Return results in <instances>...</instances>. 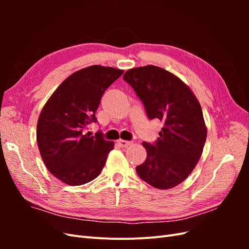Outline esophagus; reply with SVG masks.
<instances>
[{
	"instance_id": "obj_1",
	"label": "esophagus",
	"mask_w": 249,
	"mask_h": 249,
	"mask_svg": "<svg viewBox=\"0 0 249 249\" xmlns=\"http://www.w3.org/2000/svg\"><path fill=\"white\" fill-rule=\"evenodd\" d=\"M117 143L119 144L120 147H126L131 144V141H126V140H123V139H119L117 141Z\"/></svg>"
}]
</instances>
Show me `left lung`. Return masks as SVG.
I'll list each match as a JSON object with an SVG mask.
<instances>
[{
  "label": "left lung",
  "instance_id": "8db88e82",
  "mask_svg": "<svg viewBox=\"0 0 249 249\" xmlns=\"http://www.w3.org/2000/svg\"><path fill=\"white\" fill-rule=\"evenodd\" d=\"M124 80L144 105L147 117L163 123L160 137L143 142L147 157L136 167L141 179L158 189H170L189 177L201 156L207 127L201 107L190 88L161 67L127 71Z\"/></svg>",
  "mask_w": 249,
  "mask_h": 249
}]
</instances>
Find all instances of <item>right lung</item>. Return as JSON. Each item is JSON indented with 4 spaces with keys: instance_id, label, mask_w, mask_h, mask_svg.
Masks as SVG:
<instances>
[{
    "instance_id": "1",
    "label": "right lung",
    "mask_w": 249,
    "mask_h": 249,
    "mask_svg": "<svg viewBox=\"0 0 249 249\" xmlns=\"http://www.w3.org/2000/svg\"><path fill=\"white\" fill-rule=\"evenodd\" d=\"M124 71L92 65L65 79L44 105L37 123V144L43 163L61 182L79 186L100 175L114 143L94 136L86 127L96 123L95 112L106 89Z\"/></svg>"
}]
</instances>
